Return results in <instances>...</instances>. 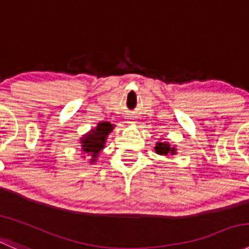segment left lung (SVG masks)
Returning a JSON list of instances; mask_svg holds the SVG:
<instances>
[{"label": "left lung", "instance_id": "obj_1", "mask_svg": "<svg viewBox=\"0 0 249 249\" xmlns=\"http://www.w3.org/2000/svg\"><path fill=\"white\" fill-rule=\"evenodd\" d=\"M155 151L156 154H159V155H165V156L175 155V154H176V148L170 145V143H167V142L162 141L156 143Z\"/></svg>", "mask_w": 249, "mask_h": 249}]
</instances>
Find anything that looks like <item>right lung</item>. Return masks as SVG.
Masks as SVG:
<instances>
[{
  "label": "right lung",
  "instance_id": "add662e5",
  "mask_svg": "<svg viewBox=\"0 0 249 249\" xmlns=\"http://www.w3.org/2000/svg\"><path fill=\"white\" fill-rule=\"evenodd\" d=\"M113 129V126L110 122H103L98 123V126L95 128L91 129L90 132H88L87 134L80 138V144H82V151L85 155L90 156V162L96 161L99 153L104 149L107 139L108 133Z\"/></svg>",
  "mask_w": 249,
  "mask_h": 249
}]
</instances>
